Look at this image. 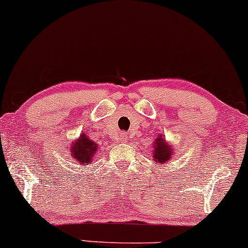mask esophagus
I'll return each instance as SVG.
<instances>
[{
  "mask_svg": "<svg viewBox=\"0 0 248 248\" xmlns=\"http://www.w3.org/2000/svg\"><path fill=\"white\" fill-rule=\"evenodd\" d=\"M119 139H121V141H125V140H127V136L125 135V133H122V135H121V138H119Z\"/></svg>",
  "mask_w": 248,
  "mask_h": 248,
  "instance_id": "1",
  "label": "esophagus"
}]
</instances>
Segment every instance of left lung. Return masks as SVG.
Here are the masks:
<instances>
[{"instance_id": "obj_1", "label": "left lung", "mask_w": 248, "mask_h": 248, "mask_svg": "<svg viewBox=\"0 0 248 248\" xmlns=\"http://www.w3.org/2000/svg\"><path fill=\"white\" fill-rule=\"evenodd\" d=\"M172 155H173V149L166 143L165 138L163 136L157 137V139L154 141V155H152L155 163L164 164L166 161H170Z\"/></svg>"}]
</instances>
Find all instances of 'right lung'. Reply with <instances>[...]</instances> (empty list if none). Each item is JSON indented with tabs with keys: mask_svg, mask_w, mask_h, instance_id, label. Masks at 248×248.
<instances>
[{
	"mask_svg": "<svg viewBox=\"0 0 248 248\" xmlns=\"http://www.w3.org/2000/svg\"><path fill=\"white\" fill-rule=\"evenodd\" d=\"M97 149H98L97 144L89 139L87 135L82 133L79 138H77V140L71 144L70 152L72 158L78 161V165H84L85 168L87 165L93 164V157Z\"/></svg>",
	"mask_w": 248,
	"mask_h": 248,
	"instance_id": "1",
	"label": "right lung"
}]
</instances>
